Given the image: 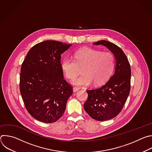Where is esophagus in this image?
<instances>
[{
    "mask_svg": "<svg viewBox=\"0 0 152 152\" xmlns=\"http://www.w3.org/2000/svg\"><path fill=\"white\" fill-rule=\"evenodd\" d=\"M73 92H74V93H76V91H79V88H77V87H73Z\"/></svg>",
    "mask_w": 152,
    "mask_h": 152,
    "instance_id": "34e87169",
    "label": "esophagus"
}]
</instances>
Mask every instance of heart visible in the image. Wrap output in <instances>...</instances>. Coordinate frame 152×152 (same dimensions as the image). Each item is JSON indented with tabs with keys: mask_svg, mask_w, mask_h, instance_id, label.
I'll return each instance as SVG.
<instances>
[{
	"mask_svg": "<svg viewBox=\"0 0 152 152\" xmlns=\"http://www.w3.org/2000/svg\"><path fill=\"white\" fill-rule=\"evenodd\" d=\"M74 59L64 58L61 67L66 77L70 79L77 75L79 68L83 67V75L72 81L76 86H88L93 82L96 85H101L110 77L114 69V57L110 52L82 49L75 52Z\"/></svg>",
	"mask_w": 152,
	"mask_h": 152,
	"instance_id": "obj_1",
	"label": "heart"
}]
</instances>
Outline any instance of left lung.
<instances>
[{
  "mask_svg": "<svg viewBox=\"0 0 152 152\" xmlns=\"http://www.w3.org/2000/svg\"><path fill=\"white\" fill-rule=\"evenodd\" d=\"M93 45L106 47L116 60L114 75L100 87L86 90L88 99L83 104L91 118L105 121L115 117L123 109L131 90V69L124 52L114 43L101 40Z\"/></svg>",
  "mask_w": 152,
  "mask_h": 152,
  "instance_id": "obj_1",
  "label": "left lung"
}]
</instances>
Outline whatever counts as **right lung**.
Returning a JSON list of instances; mask_svg holds the SVG:
<instances>
[{"instance_id": "right-lung-1", "label": "right lung", "mask_w": 152, "mask_h": 152, "mask_svg": "<svg viewBox=\"0 0 152 152\" xmlns=\"http://www.w3.org/2000/svg\"><path fill=\"white\" fill-rule=\"evenodd\" d=\"M72 45L47 40L34 46L21 65L20 91L26 109L36 120L46 123L63 115L73 86L64 79L61 54Z\"/></svg>"}]
</instances>
